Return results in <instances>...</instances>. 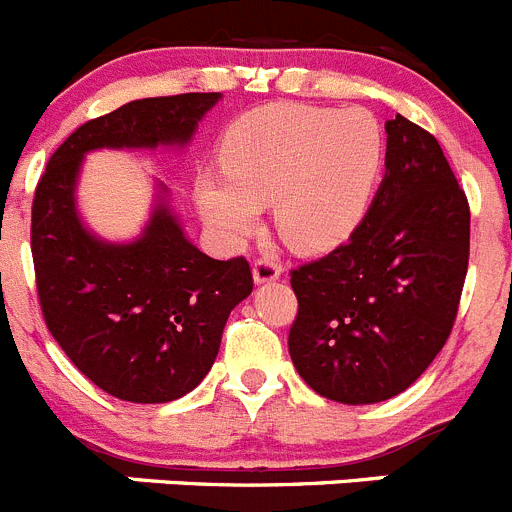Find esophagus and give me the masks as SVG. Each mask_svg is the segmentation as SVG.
Here are the masks:
<instances>
[{
  "label": "esophagus",
  "mask_w": 512,
  "mask_h": 512,
  "mask_svg": "<svg viewBox=\"0 0 512 512\" xmlns=\"http://www.w3.org/2000/svg\"><path fill=\"white\" fill-rule=\"evenodd\" d=\"M252 278H255L257 285L272 283V280L280 278V265L272 260H255V265H252Z\"/></svg>",
  "instance_id": "34e87169"
}]
</instances>
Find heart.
<instances>
[{"instance_id": "obj_1", "label": "heart", "mask_w": 512, "mask_h": 512, "mask_svg": "<svg viewBox=\"0 0 512 512\" xmlns=\"http://www.w3.org/2000/svg\"><path fill=\"white\" fill-rule=\"evenodd\" d=\"M224 174L199 171L194 199L219 240L240 245L272 202L290 247L323 252L364 219L384 164V128L364 108L270 103L227 126L219 146Z\"/></svg>"}]
</instances>
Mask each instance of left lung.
<instances>
[{"instance_id": "8db88e82", "label": "left lung", "mask_w": 512, "mask_h": 512, "mask_svg": "<svg viewBox=\"0 0 512 512\" xmlns=\"http://www.w3.org/2000/svg\"><path fill=\"white\" fill-rule=\"evenodd\" d=\"M470 207L437 138L396 113L386 174L346 245L290 272L288 348L315 394L376 404L414 384L457 318Z\"/></svg>"}]
</instances>
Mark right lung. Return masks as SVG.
<instances>
[{"label":"right lung","instance_id":"obj_1","mask_svg":"<svg viewBox=\"0 0 512 512\" xmlns=\"http://www.w3.org/2000/svg\"><path fill=\"white\" fill-rule=\"evenodd\" d=\"M222 93L143 98L83 123L52 154L32 202L37 295L52 338L105 394L164 404L212 369L224 323L252 293L245 257L214 260L186 240L159 184L133 242H105L78 214L75 186L98 148L186 146Z\"/></svg>","mask_w":512,"mask_h":512}]
</instances>
